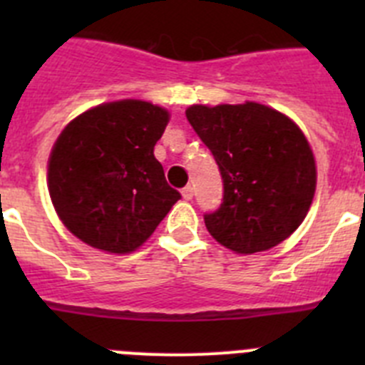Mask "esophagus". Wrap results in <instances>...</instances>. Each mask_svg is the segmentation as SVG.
Segmentation results:
<instances>
[{"mask_svg":"<svg viewBox=\"0 0 365 365\" xmlns=\"http://www.w3.org/2000/svg\"><path fill=\"white\" fill-rule=\"evenodd\" d=\"M182 199H185V201H192L193 199V188L192 186H186V188H182Z\"/></svg>","mask_w":365,"mask_h":365,"instance_id":"obj_1","label":"esophagus"}]
</instances>
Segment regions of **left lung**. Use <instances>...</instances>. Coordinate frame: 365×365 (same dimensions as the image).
<instances>
[{"label": "left lung", "mask_w": 365, "mask_h": 365, "mask_svg": "<svg viewBox=\"0 0 365 365\" xmlns=\"http://www.w3.org/2000/svg\"><path fill=\"white\" fill-rule=\"evenodd\" d=\"M186 118L221 172L222 202L205 214L212 237L235 254L285 241L307 215L316 190L314 155L302 130L256 102L192 106Z\"/></svg>", "instance_id": "1"}]
</instances>
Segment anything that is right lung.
Here are the masks:
<instances>
[{
    "label": "right lung",
    "mask_w": 365,
    "mask_h": 365,
    "mask_svg": "<svg viewBox=\"0 0 365 365\" xmlns=\"http://www.w3.org/2000/svg\"><path fill=\"white\" fill-rule=\"evenodd\" d=\"M168 120L159 106L120 100L66 125L49 157V193L67 230L113 254L133 252L153 234L180 199L153 155Z\"/></svg>",
    "instance_id": "obj_1"
}]
</instances>
